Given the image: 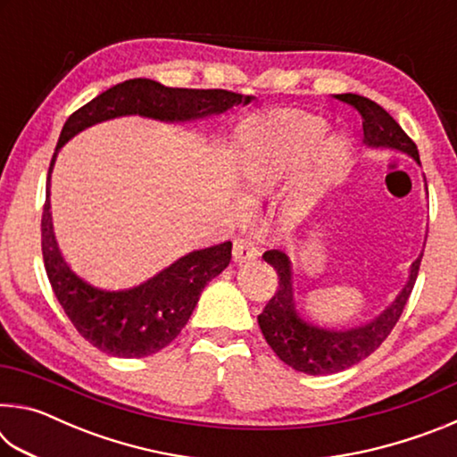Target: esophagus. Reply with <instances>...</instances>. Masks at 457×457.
I'll use <instances>...</instances> for the list:
<instances>
[{"label":"esophagus","mask_w":457,"mask_h":457,"mask_svg":"<svg viewBox=\"0 0 457 457\" xmlns=\"http://www.w3.org/2000/svg\"><path fill=\"white\" fill-rule=\"evenodd\" d=\"M258 256V250L253 247L252 239L250 237H244V236H237L234 239V260L236 262H245V260H252Z\"/></svg>","instance_id":"34e87169"}]
</instances>
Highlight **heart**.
<instances>
[{"label":"heart","mask_w":457,"mask_h":457,"mask_svg":"<svg viewBox=\"0 0 457 457\" xmlns=\"http://www.w3.org/2000/svg\"><path fill=\"white\" fill-rule=\"evenodd\" d=\"M327 135V125L312 117H290L276 130L274 141L262 146L245 167V189L250 195H264L282 177L304 161ZM349 145L340 137L330 138L319 157V171L324 183L343 177L349 163Z\"/></svg>","instance_id":"b5f03b06"}]
</instances>
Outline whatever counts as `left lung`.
Wrapping results in <instances>:
<instances>
[{
	"label": "left lung",
	"instance_id": "left-lung-1",
	"mask_svg": "<svg viewBox=\"0 0 457 457\" xmlns=\"http://www.w3.org/2000/svg\"><path fill=\"white\" fill-rule=\"evenodd\" d=\"M340 103H346L361 114L365 143L370 146H389V149L403 151L420 163V151L415 143L405 135V130L397 125V120L378 106L373 100L359 95H338ZM264 258L278 274V290L268 300L264 311L258 316V324L266 343L284 361L286 365L308 375H330L357 365L375 353L383 340L391 335L399 316L403 314L409 296L420 274L421 258H417L411 266V274L405 288L401 290L386 311L377 316L365 327L351 330H327L306 322L298 314L292 298V272L290 260L280 250L264 252Z\"/></svg>",
	"mask_w": 457,
	"mask_h": 457
}]
</instances>
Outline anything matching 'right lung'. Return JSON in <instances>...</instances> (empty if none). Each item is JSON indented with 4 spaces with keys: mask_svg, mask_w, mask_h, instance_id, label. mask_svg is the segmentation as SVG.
<instances>
[{
    "mask_svg": "<svg viewBox=\"0 0 457 457\" xmlns=\"http://www.w3.org/2000/svg\"><path fill=\"white\" fill-rule=\"evenodd\" d=\"M252 96L212 88H169L149 79H133L104 90L72 112L62 129L48 169V189L42 212V256L52 290L80 337L112 357L141 359L157 353L179 337L212 278L226 270L231 242L191 252L129 290H104L90 284L62 256L52 231L50 173L60 146L76 133L125 114L159 120H191L220 114Z\"/></svg>",
    "mask_w": 457,
    "mask_h": 457,
    "instance_id": "add662e5",
    "label": "right lung"
}]
</instances>
